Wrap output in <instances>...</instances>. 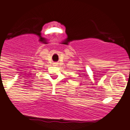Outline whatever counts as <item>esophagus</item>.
<instances>
[{
	"mask_svg": "<svg viewBox=\"0 0 130 130\" xmlns=\"http://www.w3.org/2000/svg\"><path fill=\"white\" fill-rule=\"evenodd\" d=\"M54 65H55V66H56V65H58V63H56V62H55V63H54Z\"/></svg>",
	"mask_w": 130,
	"mask_h": 130,
	"instance_id": "34e87169",
	"label": "esophagus"
}]
</instances>
